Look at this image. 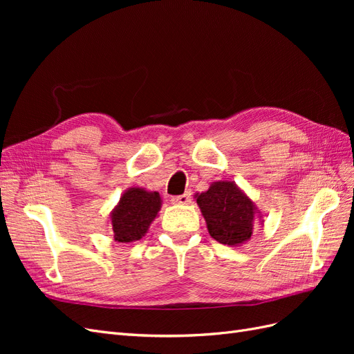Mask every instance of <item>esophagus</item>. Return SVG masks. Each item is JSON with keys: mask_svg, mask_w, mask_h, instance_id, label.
Returning <instances> with one entry per match:
<instances>
[{"mask_svg": "<svg viewBox=\"0 0 354 354\" xmlns=\"http://www.w3.org/2000/svg\"><path fill=\"white\" fill-rule=\"evenodd\" d=\"M190 201H192L190 192H186V194L178 195V196H173V199H171V202L178 203V205H186V203H189Z\"/></svg>", "mask_w": 354, "mask_h": 354, "instance_id": "obj_1", "label": "esophagus"}]
</instances>
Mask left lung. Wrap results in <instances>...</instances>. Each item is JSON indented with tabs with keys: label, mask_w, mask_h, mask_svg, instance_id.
I'll return each mask as SVG.
<instances>
[{
	"label": "left lung",
	"mask_w": 354,
	"mask_h": 354,
	"mask_svg": "<svg viewBox=\"0 0 354 354\" xmlns=\"http://www.w3.org/2000/svg\"><path fill=\"white\" fill-rule=\"evenodd\" d=\"M195 198L211 238L223 245L241 246L251 239L255 220L264 223L261 211L234 181H214Z\"/></svg>",
	"instance_id": "obj_1"
}]
</instances>
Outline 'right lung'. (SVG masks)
I'll use <instances>...</instances> for the list:
<instances>
[{
  "mask_svg": "<svg viewBox=\"0 0 354 354\" xmlns=\"http://www.w3.org/2000/svg\"><path fill=\"white\" fill-rule=\"evenodd\" d=\"M162 199L158 192L145 187L127 189L111 211V226L116 242H136L142 239L152 221L158 217Z\"/></svg>",
  "mask_w": 354,
  "mask_h": 354,
  "instance_id": "add662e5",
  "label": "right lung"
}]
</instances>
